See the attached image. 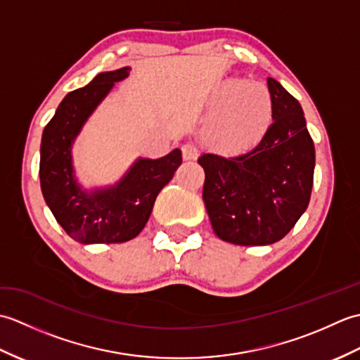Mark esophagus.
<instances>
[{"mask_svg": "<svg viewBox=\"0 0 360 360\" xmlns=\"http://www.w3.org/2000/svg\"><path fill=\"white\" fill-rule=\"evenodd\" d=\"M198 156H200V151H198V147L192 142H187L182 145V158L186 160H195Z\"/></svg>", "mask_w": 360, "mask_h": 360, "instance_id": "obj_1", "label": "esophagus"}]
</instances>
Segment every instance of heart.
Here are the masks:
<instances>
[{"instance_id":"obj_1","label":"heart","mask_w":360,"mask_h":360,"mask_svg":"<svg viewBox=\"0 0 360 360\" xmlns=\"http://www.w3.org/2000/svg\"><path fill=\"white\" fill-rule=\"evenodd\" d=\"M272 114V96L263 83L232 82L207 119L205 139L224 153L249 150L267 133Z\"/></svg>"}]
</instances>
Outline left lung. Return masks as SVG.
I'll list each match as a JSON object with an SVG mask.
<instances>
[{
  "label": "left lung",
  "instance_id": "obj_1",
  "mask_svg": "<svg viewBox=\"0 0 360 360\" xmlns=\"http://www.w3.org/2000/svg\"><path fill=\"white\" fill-rule=\"evenodd\" d=\"M267 88L274 122L257 147L198 159L213 232L238 246L280 241L307 210L314 182L316 150L302 106L277 80L267 79Z\"/></svg>",
  "mask_w": 360,
  "mask_h": 360
}]
</instances>
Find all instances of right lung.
Instances as JSON below:
<instances>
[{
	"instance_id": "add662e5",
	"label": "right lung",
	"mask_w": 360,
	"mask_h": 360,
	"mask_svg": "<svg viewBox=\"0 0 360 360\" xmlns=\"http://www.w3.org/2000/svg\"><path fill=\"white\" fill-rule=\"evenodd\" d=\"M129 68L101 72L86 86L68 94L44 127L40 147V184L57 223L83 244L125 243L141 233L153 205L182 164L181 150L159 159L139 158L116 186L83 190L72 167V143L114 83Z\"/></svg>"
}]
</instances>
